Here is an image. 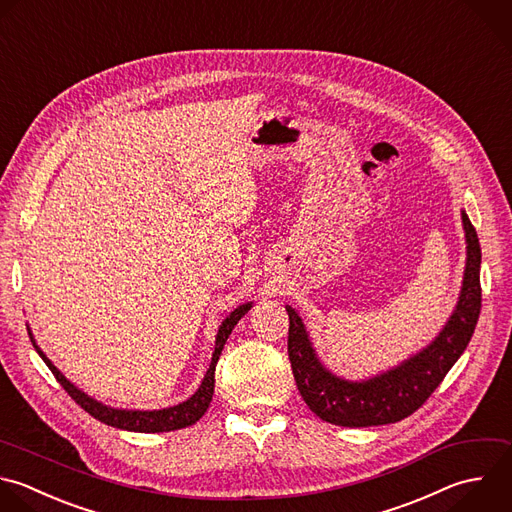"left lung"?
<instances>
[{"mask_svg":"<svg viewBox=\"0 0 512 512\" xmlns=\"http://www.w3.org/2000/svg\"><path fill=\"white\" fill-rule=\"evenodd\" d=\"M462 226L466 268L452 316L426 348L378 376L352 382L326 370L312 348L302 318L292 306H286L292 374L304 402L316 416L348 428L390 424L410 416L438 388L468 346L480 314V244L464 212Z\"/></svg>","mask_w":512,"mask_h":512,"instance_id":"obj_1","label":"left lung"}]
</instances>
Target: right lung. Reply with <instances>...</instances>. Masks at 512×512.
<instances>
[{"label": "right lung", "mask_w": 512, "mask_h": 512, "mask_svg": "<svg viewBox=\"0 0 512 512\" xmlns=\"http://www.w3.org/2000/svg\"><path fill=\"white\" fill-rule=\"evenodd\" d=\"M252 308V302H246L242 306H238L234 312H230V316L222 322V326L218 328L216 334V348L212 354V362L210 368L206 370V376L200 384V388L184 402L170 406V408H162V410H122V408H112L106 406L94 398H90L86 392H82L80 388H76L54 364L52 360L40 350V346L36 344L32 332L30 338L34 342V348L38 350V354L42 356V360L48 364V368L52 370V374L56 376V380L64 386V390L88 412L92 414L96 420L114 426V428H122V430H132V432H170V430H178V428H186L192 426L196 420H200L204 416V412L210 406L212 394H214V372H216V364L218 358L222 354V348L230 336V332L234 330V326L238 324V320Z\"/></svg>", "instance_id": "add662e5"}]
</instances>
